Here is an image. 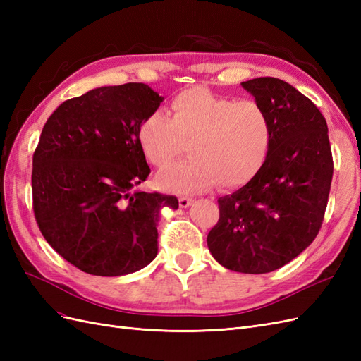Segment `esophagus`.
<instances>
[{
  "mask_svg": "<svg viewBox=\"0 0 361 361\" xmlns=\"http://www.w3.org/2000/svg\"><path fill=\"white\" fill-rule=\"evenodd\" d=\"M192 203L191 197H179V206L180 207H188Z\"/></svg>",
  "mask_w": 361,
  "mask_h": 361,
  "instance_id": "34e87169",
  "label": "esophagus"
}]
</instances>
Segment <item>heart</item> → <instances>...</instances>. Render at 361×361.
Returning a JSON list of instances; mask_svg holds the SVG:
<instances>
[{"mask_svg":"<svg viewBox=\"0 0 361 361\" xmlns=\"http://www.w3.org/2000/svg\"><path fill=\"white\" fill-rule=\"evenodd\" d=\"M171 117L149 113L138 126V143L158 169L183 154L191 157L158 174V187L173 192H197L218 185L238 188L264 166L271 146V123L255 99H232L204 87L173 96Z\"/></svg>","mask_w":361,"mask_h":361,"instance_id":"heart-1","label":"heart"}]
</instances>
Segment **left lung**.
<instances>
[{
	"label": "left lung",
	"instance_id": "1",
	"mask_svg": "<svg viewBox=\"0 0 361 361\" xmlns=\"http://www.w3.org/2000/svg\"><path fill=\"white\" fill-rule=\"evenodd\" d=\"M241 85L269 117L271 146L256 176L218 199L220 218L207 233V247L227 269L265 274L313 243L334 166L326 122L307 96L271 76Z\"/></svg>",
	"mask_w": 361,
	"mask_h": 361
}]
</instances>
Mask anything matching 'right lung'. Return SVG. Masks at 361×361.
Here are the masks:
<instances>
[{"label":"right lung","instance_id":"right-lung-1","mask_svg":"<svg viewBox=\"0 0 361 361\" xmlns=\"http://www.w3.org/2000/svg\"><path fill=\"white\" fill-rule=\"evenodd\" d=\"M162 97L141 82L99 87L57 106L32 154V211L47 243L87 274L116 277L158 253L159 209L174 195L133 188L150 169L138 126Z\"/></svg>","mask_w":361,"mask_h":361}]
</instances>
